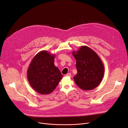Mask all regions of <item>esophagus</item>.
Listing matches in <instances>:
<instances>
[{"instance_id": "obj_1", "label": "esophagus", "mask_w": 128, "mask_h": 128, "mask_svg": "<svg viewBox=\"0 0 128 128\" xmlns=\"http://www.w3.org/2000/svg\"><path fill=\"white\" fill-rule=\"evenodd\" d=\"M66 76H68V77H71V74L70 73H68L67 74H66Z\"/></svg>"}]
</instances>
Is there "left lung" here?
Returning a JSON list of instances; mask_svg holds the SVG:
<instances>
[{"label": "left lung", "instance_id": "8db88e82", "mask_svg": "<svg viewBox=\"0 0 128 128\" xmlns=\"http://www.w3.org/2000/svg\"><path fill=\"white\" fill-rule=\"evenodd\" d=\"M72 54L76 60L77 74L73 77L76 85L84 90L97 87L104 75V66L98 54L87 46H82Z\"/></svg>", "mask_w": 128, "mask_h": 128}]
</instances>
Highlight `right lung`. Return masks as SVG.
Segmentation results:
<instances>
[{"label": "right lung", "mask_w": 128, "mask_h": 128, "mask_svg": "<svg viewBox=\"0 0 128 128\" xmlns=\"http://www.w3.org/2000/svg\"><path fill=\"white\" fill-rule=\"evenodd\" d=\"M55 55L46 51L37 53L33 58L27 70V78L33 89L38 93H51L63 77L54 65Z\"/></svg>", "instance_id": "right-lung-1"}]
</instances>
